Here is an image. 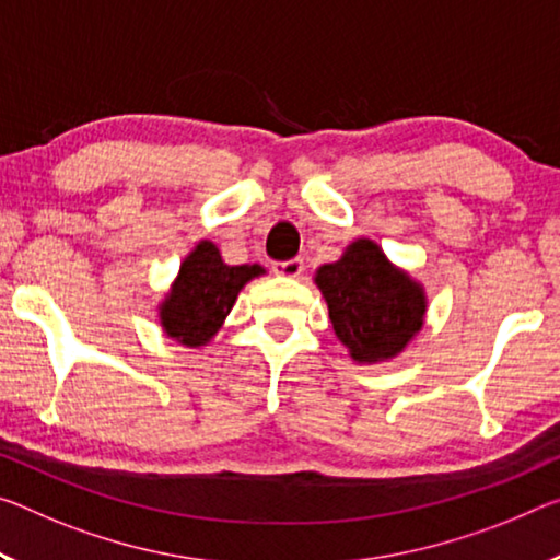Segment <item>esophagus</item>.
Listing matches in <instances>:
<instances>
[{
	"instance_id": "1",
	"label": "esophagus",
	"mask_w": 560,
	"mask_h": 560,
	"mask_svg": "<svg viewBox=\"0 0 560 560\" xmlns=\"http://www.w3.org/2000/svg\"><path fill=\"white\" fill-rule=\"evenodd\" d=\"M301 271H304V261H301V259H289V261H273V273H279V277H289V279H296V277H301Z\"/></svg>"
}]
</instances>
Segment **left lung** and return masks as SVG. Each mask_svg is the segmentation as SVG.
<instances>
[{"label": "left lung", "mask_w": 560, "mask_h": 560, "mask_svg": "<svg viewBox=\"0 0 560 560\" xmlns=\"http://www.w3.org/2000/svg\"><path fill=\"white\" fill-rule=\"evenodd\" d=\"M334 331L359 363H378L401 353L421 331L425 294L404 269L386 259L371 238L346 246L339 261L316 271Z\"/></svg>", "instance_id": "obj_1"}]
</instances>
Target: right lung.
<instances>
[{
  "label": "right lung",
  "instance_id": "right-lung-1",
  "mask_svg": "<svg viewBox=\"0 0 560 560\" xmlns=\"http://www.w3.org/2000/svg\"><path fill=\"white\" fill-rule=\"evenodd\" d=\"M261 273L259 264H224L217 244L203 238L182 261L179 277L159 304L164 334L191 349L207 346L232 312L238 291Z\"/></svg>",
  "mask_w": 560,
  "mask_h": 560
}]
</instances>
